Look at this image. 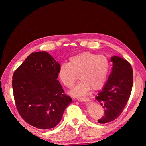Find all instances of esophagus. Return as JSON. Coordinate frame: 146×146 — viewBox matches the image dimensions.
<instances>
[{
    "instance_id": "1",
    "label": "esophagus",
    "mask_w": 146,
    "mask_h": 146,
    "mask_svg": "<svg viewBox=\"0 0 146 146\" xmlns=\"http://www.w3.org/2000/svg\"><path fill=\"white\" fill-rule=\"evenodd\" d=\"M77 100L78 101H80V102H84V101H86V102H88V101H90V98L88 97H82V98H78Z\"/></svg>"
}]
</instances>
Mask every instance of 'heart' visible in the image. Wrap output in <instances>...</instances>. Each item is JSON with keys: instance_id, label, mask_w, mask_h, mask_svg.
<instances>
[{"instance_id": "obj_1", "label": "heart", "mask_w": 146, "mask_h": 146, "mask_svg": "<svg viewBox=\"0 0 146 146\" xmlns=\"http://www.w3.org/2000/svg\"><path fill=\"white\" fill-rule=\"evenodd\" d=\"M110 70L108 58L104 55L91 52H84L69 59V63L61 64L58 69V77L67 88L72 87L77 79L81 81L70 91L75 97L87 93L91 88L98 90L105 85Z\"/></svg>"}]
</instances>
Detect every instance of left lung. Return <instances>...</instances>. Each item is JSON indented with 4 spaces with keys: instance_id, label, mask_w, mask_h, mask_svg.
Segmentation results:
<instances>
[{
    "instance_id": "left-lung-1",
    "label": "left lung",
    "mask_w": 146,
    "mask_h": 146,
    "mask_svg": "<svg viewBox=\"0 0 146 146\" xmlns=\"http://www.w3.org/2000/svg\"><path fill=\"white\" fill-rule=\"evenodd\" d=\"M111 60V73L95 97L104 109V116L98 120L100 123L111 122L119 117L129 100L133 84V72L129 62L117 56Z\"/></svg>"
}]
</instances>
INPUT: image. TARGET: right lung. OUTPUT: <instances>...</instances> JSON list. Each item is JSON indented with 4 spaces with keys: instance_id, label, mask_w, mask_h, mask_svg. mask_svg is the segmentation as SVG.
Instances as JSON below:
<instances>
[{
    "instance_id": "right-lung-1",
    "label": "right lung",
    "mask_w": 146,
    "mask_h": 146,
    "mask_svg": "<svg viewBox=\"0 0 146 146\" xmlns=\"http://www.w3.org/2000/svg\"><path fill=\"white\" fill-rule=\"evenodd\" d=\"M60 66L46 51L32 53L13 75L17 110L25 122L38 129L55 127L72 101L57 80Z\"/></svg>"
}]
</instances>
